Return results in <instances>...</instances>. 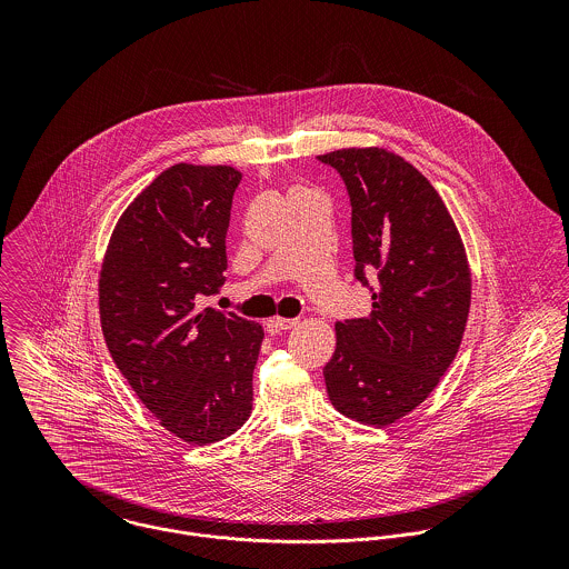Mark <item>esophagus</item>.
<instances>
[{"mask_svg":"<svg viewBox=\"0 0 569 569\" xmlns=\"http://www.w3.org/2000/svg\"><path fill=\"white\" fill-rule=\"evenodd\" d=\"M298 325V320H284V318H273V320H267V330L271 332V335H278V332H282V330H289V328H293V326Z\"/></svg>","mask_w":569,"mask_h":569,"instance_id":"esophagus-1","label":"esophagus"}]
</instances>
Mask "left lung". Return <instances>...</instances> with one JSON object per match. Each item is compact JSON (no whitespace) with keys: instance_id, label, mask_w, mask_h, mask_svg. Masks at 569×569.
Segmentation results:
<instances>
[{"instance_id":"obj_1","label":"left lung","mask_w":569,"mask_h":569,"mask_svg":"<svg viewBox=\"0 0 569 569\" xmlns=\"http://www.w3.org/2000/svg\"><path fill=\"white\" fill-rule=\"evenodd\" d=\"M332 166L352 208L355 278L372 313L337 322L326 392L343 416L386 427L420 406L458 355L471 307V271L436 188L386 149H341Z\"/></svg>"}]
</instances>
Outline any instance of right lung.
Masks as SVG:
<instances>
[{"instance_id":"1","label":"right lung","mask_w":569,"mask_h":569,"mask_svg":"<svg viewBox=\"0 0 569 569\" xmlns=\"http://www.w3.org/2000/svg\"><path fill=\"white\" fill-rule=\"evenodd\" d=\"M243 174L174 163L122 212L98 282L107 348L138 399L190 445H212L251 413L262 326L212 307Z\"/></svg>"}]
</instances>
